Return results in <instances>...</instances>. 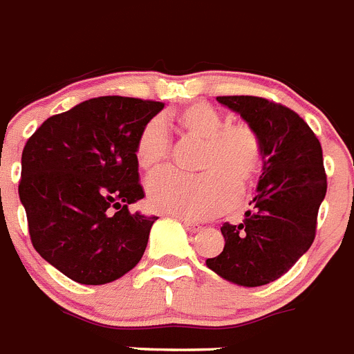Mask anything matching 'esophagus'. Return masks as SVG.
Masks as SVG:
<instances>
[{
	"mask_svg": "<svg viewBox=\"0 0 354 354\" xmlns=\"http://www.w3.org/2000/svg\"><path fill=\"white\" fill-rule=\"evenodd\" d=\"M183 226H185L187 230H189L190 233H198L203 230V224L199 223H192V221H183Z\"/></svg>",
	"mask_w": 354,
	"mask_h": 354,
	"instance_id": "esophagus-1",
	"label": "esophagus"
}]
</instances>
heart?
Instances as JSON below:
<instances>
[{
    "label": "heart",
    "mask_w": 354,
    "mask_h": 354,
    "mask_svg": "<svg viewBox=\"0 0 354 354\" xmlns=\"http://www.w3.org/2000/svg\"><path fill=\"white\" fill-rule=\"evenodd\" d=\"M178 133L199 142L198 176L164 173L147 183L151 207L181 219H210L232 207L262 171L263 151L257 131L245 122L224 124V118L207 103H192L169 118ZM171 149L165 126L151 119L135 140V162L144 173L164 167Z\"/></svg>",
    "instance_id": "heart-1"
}]
</instances>
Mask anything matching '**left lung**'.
I'll list each match as a JSON object with an SVG mask.
<instances>
[{"instance_id":"left-lung-1","label":"left lung","mask_w":354,"mask_h":354,"mask_svg":"<svg viewBox=\"0 0 354 354\" xmlns=\"http://www.w3.org/2000/svg\"><path fill=\"white\" fill-rule=\"evenodd\" d=\"M241 113L262 142L263 165L257 196L241 224L224 223V250L207 267L242 287L283 276L310 250L326 196L322 147L294 110L257 96H219Z\"/></svg>"}]
</instances>
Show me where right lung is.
Segmentation results:
<instances>
[{
  "label": "right lung",
  "mask_w": 354,
  "mask_h": 354,
  "mask_svg": "<svg viewBox=\"0 0 354 354\" xmlns=\"http://www.w3.org/2000/svg\"><path fill=\"white\" fill-rule=\"evenodd\" d=\"M164 103L101 96L46 119L21 156L19 199L35 251L82 285H104L140 262L158 217L144 198L135 140Z\"/></svg>",
  "instance_id": "1"
}]
</instances>
